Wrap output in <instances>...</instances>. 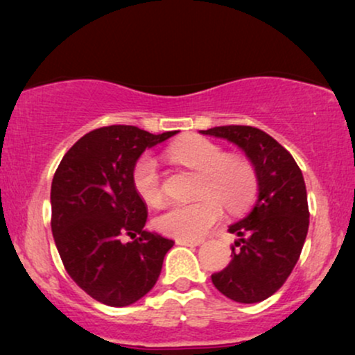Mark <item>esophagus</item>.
I'll list each match as a JSON object with an SVG mask.
<instances>
[{"label":"esophagus","instance_id":"obj_1","mask_svg":"<svg viewBox=\"0 0 355 355\" xmlns=\"http://www.w3.org/2000/svg\"><path fill=\"white\" fill-rule=\"evenodd\" d=\"M175 242L178 243V245H190V247H197L203 243L202 239H177Z\"/></svg>","mask_w":355,"mask_h":355}]
</instances>
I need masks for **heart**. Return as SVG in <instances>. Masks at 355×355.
Here are the masks:
<instances>
[{
	"mask_svg": "<svg viewBox=\"0 0 355 355\" xmlns=\"http://www.w3.org/2000/svg\"><path fill=\"white\" fill-rule=\"evenodd\" d=\"M173 160L198 173L193 203H172L153 220L155 229L177 239H198L220 222L222 203L230 211L247 209L255 198L259 178L250 162L227 157L222 146L214 141H185L172 148ZM133 189L146 205L164 200V189L158 164L152 155L138 158L132 172Z\"/></svg>",
	"mask_w": 355,
	"mask_h": 355,
	"instance_id": "heart-1",
	"label": "heart"
}]
</instances>
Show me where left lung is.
<instances>
[{"mask_svg": "<svg viewBox=\"0 0 355 355\" xmlns=\"http://www.w3.org/2000/svg\"><path fill=\"white\" fill-rule=\"evenodd\" d=\"M200 133L225 138L242 148L259 178L252 210L229 227L239 237L232 245L230 263L211 274V282L235 302H262L292 274L307 237L309 205L302 172L279 141L254 126H215Z\"/></svg>", "mask_w": 355, "mask_h": 355, "instance_id": "obj_1", "label": "left lung"}]
</instances>
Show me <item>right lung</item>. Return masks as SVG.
<instances>
[{"label": "right lung", "instance_id": "obj_1", "mask_svg": "<svg viewBox=\"0 0 355 355\" xmlns=\"http://www.w3.org/2000/svg\"><path fill=\"white\" fill-rule=\"evenodd\" d=\"M160 135L112 125L81 137L64 153L51 182V232L68 275L89 297L126 307L157 284L173 240L145 230L146 205L132 172ZM132 239L123 243V237Z\"/></svg>", "mask_w": 355, "mask_h": 355}]
</instances>
